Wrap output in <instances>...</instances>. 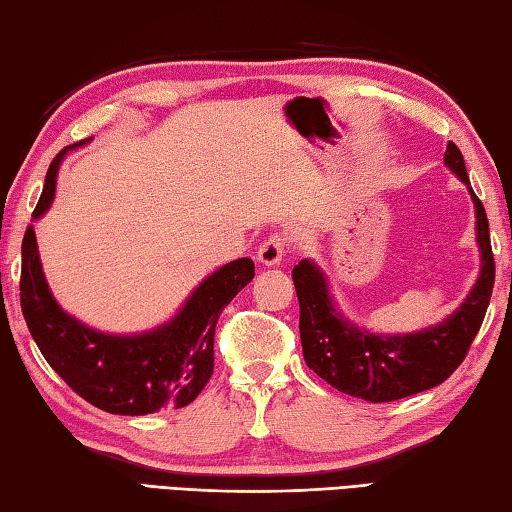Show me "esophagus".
<instances>
[{"label": "esophagus", "mask_w": 512, "mask_h": 512, "mask_svg": "<svg viewBox=\"0 0 512 512\" xmlns=\"http://www.w3.org/2000/svg\"><path fill=\"white\" fill-rule=\"evenodd\" d=\"M284 253H286V237L279 233H273L264 239L262 246H259L257 259H259V264H264V266H277V264H282Z\"/></svg>", "instance_id": "obj_1"}]
</instances>
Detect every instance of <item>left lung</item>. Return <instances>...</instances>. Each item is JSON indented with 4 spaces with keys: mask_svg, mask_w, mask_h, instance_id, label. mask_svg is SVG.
<instances>
[{
    "mask_svg": "<svg viewBox=\"0 0 512 512\" xmlns=\"http://www.w3.org/2000/svg\"><path fill=\"white\" fill-rule=\"evenodd\" d=\"M444 164L468 186L475 202L482 273L462 306L442 324L410 335H373L337 313L326 277L317 264L302 259L293 268L306 366L346 395L382 404L439 386L464 362L482 328L495 284L486 210L470 188L462 150L453 142H448Z\"/></svg>",
    "mask_w": 512,
    "mask_h": 512,
    "instance_id": "left-lung-1",
    "label": "left lung"
}]
</instances>
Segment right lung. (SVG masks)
<instances>
[{"label": "right lung", "mask_w": 512, "mask_h": 512, "mask_svg": "<svg viewBox=\"0 0 512 512\" xmlns=\"http://www.w3.org/2000/svg\"><path fill=\"white\" fill-rule=\"evenodd\" d=\"M86 142L64 148L50 162L33 219L42 217L53 202L64 155ZM253 277V259H235L208 275L164 326L142 335L99 333L55 302L30 224L22 242L19 302L37 348L79 397L113 415H150L164 408H184L202 393L215 366L217 319Z\"/></svg>", "instance_id": "obj_1"}]
</instances>
